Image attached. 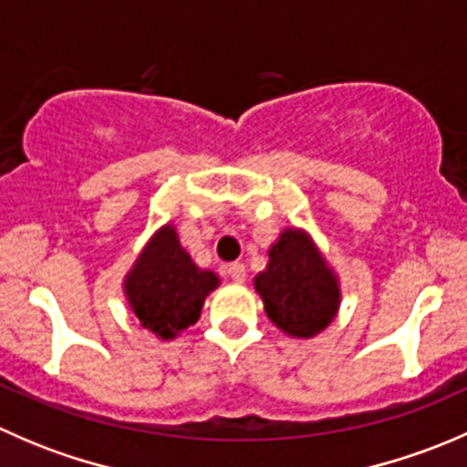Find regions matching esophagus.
<instances>
[{"mask_svg":"<svg viewBox=\"0 0 467 467\" xmlns=\"http://www.w3.org/2000/svg\"><path fill=\"white\" fill-rule=\"evenodd\" d=\"M228 275H230V280L244 282L246 280V266H244L242 262H233L228 266Z\"/></svg>","mask_w":467,"mask_h":467,"instance_id":"34e87169","label":"esophagus"}]
</instances>
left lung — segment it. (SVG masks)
Segmentation results:
<instances>
[{
    "label": "left lung",
    "instance_id": "8db88e82",
    "mask_svg": "<svg viewBox=\"0 0 467 467\" xmlns=\"http://www.w3.org/2000/svg\"><path fill=\"white\" fill-rule=\"evenodd\" d=\"M266 271L255 277L268 318L291 337H314L338 307V285L307 237L285 230L268 253Z\"/></svg>",
    "mask_w": 467,
    "mask_h": 467
}]
</instances>
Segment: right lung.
<instances>
[{"label": "right lung", "mask_w": 467, "mask_h": 467, "mask_svg": "<svg viewBox=\"0 0 467 467\" xmlns=\"http://www.w3.org/2000/svg\"><path fill=\"white\" fill-rule=\"evenodd\" d=\"M216 285L214 273L196 266L167 225L150 239L126 277V296L144 327L173 338L199 321L205 296Z\"/></svg>", "instance_id": "obj_1"}]
</instances>
